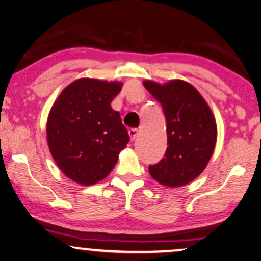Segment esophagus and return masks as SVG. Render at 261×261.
<instances>
[{
  "instance_id": "34e87169",
  "label": "esophagus",
  "mask_w": 261,
  "mask_h": 261,
  "mask_svg": "<svg viewBox=\"0 0 261 261\" xmlns=\"http://www.w3.org/2000/svg\"><path fill=\"white\" fill-rule=\"evenodd\" d=\"M128 135H130V138L131 140H135V138H136V136L138 135V130L136 127H130L128 128Z\"/></svg>"
}]
</instances>
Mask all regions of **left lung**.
I'll use <instances>...</instances> for the list:
<instances>
[{"label": "left lung", "mask_w": 261, "mask_h": 261, "mask_svg": "<svg viewBox=\"0 0 261 261\" xmlns=\"http://www.w3.org/2000/svg\"><path fill=\"white\" fill-rule=\"evenodd\" d=\"M143 85L163 106L169 144L163 160L149 166L150 176L170 188L186 186L200 176L216 147L217 124L212 111L188 82L144 81Z\"/></svg>", "instance_id": "left-lung-1"}]
</instances>
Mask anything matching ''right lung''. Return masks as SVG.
<instances>
[{
  "label": "right lung",
  "mask_w": 261,
  "mask_h": 261,
  "mask_svg": "<svg viewBox=\"0 0 261 261\" xmlns=\"http://www.w3.org/2000/svg\"><path fill=\"white\" fill-rule=\"evenodd\" d=\"M121 85L77 79L62 90L49 112V150L62 172L81 186L106 178L130 140L119 112L111 107Z\"/></svg>",
  "instance_id": "obj_1"
}]
</instances>
